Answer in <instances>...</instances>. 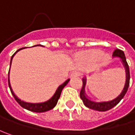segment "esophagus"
<instances>
[{"label":"esophagus","mask_w":135,"mask_h":135,"mask_svg":"<svg viewBox=\"0 0 135 135\" xmlns=\"http://www.w3.org/2000/svg\"><path fill=\"white\" fill-rule=\"evenodd\" d=\"M80 73L78 72V71H74L71 74H70V76L71 77H74V76H80Z\"/></svg>","instance_id":"esophagus-1"}]
</instances>
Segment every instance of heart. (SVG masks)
Instances as JSON below:
<instances>
[{"instance_id":"b5f03b06","label":"heart","mask_w":135,"mask_h":135,"mask_svg":"<svg viewBox=\"0 0 135 135\" xmlns=\"http://www.w3.org/2000/svg\"><path fill=\"white\" fill-rule=\"evenodd\" d=\"M102 55L103 53L101 51L95 49V50H91L85 55H83V58L89 61H96V60L99 59L102 56Z\"/></svg>"}]
</instances>
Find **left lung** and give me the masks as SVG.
<instances>
[{
	"label": "left lung",
	"mask_w": 135,
	"mask_h": 135,
	"mask_svg": "<svg viewBox=\"0 0 135 135\" xmlns=\"http://www.w3.org/2000/svg\"><path fill=\"white\" fill-rule=\"evenodd\" d=\"M113 55L114 57H119L120 59L122 60V63H123V65L125 66L126 71V86L124 87L122 93L118 96L117 98H115V99H113V100H112L110 101L95 102V101H92L89 100V99H88L87 97L86 96L84 88H85V86H86V78H83V87L81 89L80 96L81 99L83 100V104L87 107H89L90 109L95 110H98V111H107V110H109L111 108H113V107L116 106L117 104H119V101L122 100V98H123V97L125 96V95L127 92L128 86H129V83H130V72H129V67H128V65L127 61H126V56H125V54H124V52L122 51V50H120V49H117L113 52Z\"/></svg>",
	"instance_id": "obj_1"
}]
</instances>
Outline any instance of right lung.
I'll return each instance as SVG.
<instances>
[{"mask_svg": "<svg viewBox=\"0 0 135 135\" xmlns=\"http://www.w3.org/2000/svg\"><path fill=\"white\" fill-rule=\"evenodd\" d=\"M37 46H39V45H37ZM22 49H24V48H22ZM18 49L14 54L12 55V58H11V60H10V65H11V62H12V59H13V57L14 55L16 54L18 51H19L20 49ZM8 77H9V76H8ZM69 79L68 80H66L63 83V84H61V86L58 88V89L56 90L55 91V95L52 96V98H50L49 101H46V102H44V103H36V104H32V103H27V102H25V101H21L19 98H18L16 95L13 93V90H12V89H11V86H10V83H9V78H8V83H9V89H10V91H11V93H12V95L14 97V98L16 99V101H17L18 103V104H20V106L22 107L23 108L25 109H26V110H28L30 111H32V112H36V113H43V112H46V111H48L49 110H51V109H52L53 107H54L55 105H56V104H57V102L59 101V99L60 95H61V91L63 89V88L65 87L67 84H68V83L69 82Z\"/></svg>", "mask_w": 135, "mask_h": 135, "instance_id": "1", "label": "right lung"}]
</instances>
